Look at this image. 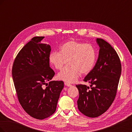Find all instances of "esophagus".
<instances>
[{
    "mask_svg": "<svg viewBox=\"0 0 132 132\" xmlns=\"http://www.w3.org/2000/svg\"><path fill=\"white\" fill-rule=\"evenodd\" d=\"M64 84H65V85L67 86L70 87V86H71V85L70 84H69V83H68V82H64Z\"/></svg>",
    "mask_w": 132,
    "mask_h": 132,
    "instance_id": "1",
    "label": "esophagus"
}]
</instances>
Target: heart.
<instances>
[{
  "mask_svg": "<svg viewBox=\"0 0 132 132\" xmlns=\"http://www.w3.org/2000/svg\"><path fill=\"white\" fill-rule=\"evenodd\" d=\"M49 61L58 70L62 69L69 61L70 64L60 71L58 78L73 82L81 73L88 74L93 69L96 61V51L89 44L69 41L60 47L59 52H52L49 55Z\"/></svg>",
  "mask_w": 132,
  "mask_h": 132,
  "instance_id": "b5f03b06",
  "label": "heart"
}]
</instances>
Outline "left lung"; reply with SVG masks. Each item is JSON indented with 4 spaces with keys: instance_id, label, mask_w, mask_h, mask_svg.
Wrapping results in <instances>:
<instances>
[{
    "instance_id": "1",
    "label": "left lung",
    "mask_w": 132,
    "mask_h": 132,
    "mask_svg": "<svg viewBox=\"0 0 132 132\" xmlns=\"http://www.w3.org/2000/svg\"><path fill=\"white\" fill-rule=\"evenodd\" d=\"M100 47L97 61L93 69L84 79L90 87L79 84L78 108L86 116L95 118L105 113L113 103L121 74L120 59L113 48L102 38H97Z\"/></svg>"
}]
</instances>
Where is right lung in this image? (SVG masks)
I'll return each mask as SVG.
<instances>
[{"label":"right lung","instance_id":"right-lung-1","mask_svg":"<svg viewBox=\"0 0 132 132\" xmlns=\"http://www.w3.org/2000/svg\"><path fill=\"white\" fill-rule=\"evenodd\" d=\"M44 37H34L26 44L12 68L19 101L27 114L37 119L46 118L55 112L64 87L63 81H51L55 74L50 67L51 48L41 42ZM45 85L47 86L44 88Z\"/></svg>","mask_w":132,"mask_h":132}]
</instances>
